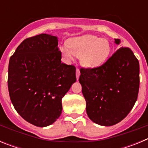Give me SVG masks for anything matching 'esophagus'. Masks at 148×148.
Listing matches in <instances>:
<instances>
[{
	"label": "esophagus",
	"instance_id": "1",
	"mask_svg": "<svg viewBox=\"0 0 148 148\" xmlns=\"http://www.w3.org/2000/svg\"><path fill=\"white\" fill-rule=\"evenodd\" d=\"M80 70H78V69H76V78L77 79H78L79 76H80Z\"/></svg>",
	"mask_w": 148,
	"mask_h": 148
}]
</instances>
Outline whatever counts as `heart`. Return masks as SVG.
Listing matches in <instances>:
<instances>
[{
  "mask_svg": "<svg viewBox=\"0 0 148 148\" xmlns=\"http://www.w3.org/2000/svg\"><path fill=\"white\" fill-rule=\"evenodd\" d=\"M67 47H62L61 52L68 61L73 59V55L79 57L81 64L84 67L100 66L108 59L111 52L108 40L92 35H85L68 40Z\"/></svg>",
  "mask_w": 148,
  "mask_h": 148,
  "instance_id": "heart-1",
  "label": "heart"
}]
</instances>
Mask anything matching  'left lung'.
<instances>
[{"mask_svg": "<svg viewBox=\"0 0 148 148\" xmlns=\"http://www.w3.org/2000/svg\"><path fill=\"white\" fill-rule=\"evenodd\" d=\"M116 44L119 39H115ZM79 82L90 120L112 126L126 117L137 100L139 63L128 47H121L99 67L82 68Z\"/></svg>", "mask_w": 148, "mask_h": 148, "instance_id": "obj_1", "label": "left lung"}]
</instances>
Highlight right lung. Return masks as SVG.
I'll use <instances>...</instances> for the list:
<instances>
[{
    "label": "right lung",
    "mask_w": 148,
    "mask_h": 148,
    "mask_svg": "<svg viewBox=\"0 0 148 148\" xmlns=\"http://www.w3.org/2000/svg\"><path fill=\"white\" fill-rule=\"evenodd\" d=\"M58 37L25 39L10 57L8 89L15 110L37 127L49 126L62 113L61 99L76 82L75 67L61 63Z\"/></svg>",
    "instance_id": "add662e5"
}]
</instances>
